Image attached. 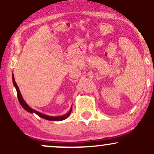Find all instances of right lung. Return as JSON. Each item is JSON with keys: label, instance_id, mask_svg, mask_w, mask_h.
I'll use <instances>...</instances> for the list:
<instances>
[{"label": "right lung", "instance_id": "1", "mask_svg": "<svg viewBox=\"0 0 154 154\" xmlns=\"http://www.w3.org/2000/svg\"><path fill=\"white\" fill-rule=\"evenodd\" d=\"M12 79H13V85H14L15 88H16V89L17 96H18L19 103H20V105H21L22 107L23 108V109L26 110V111L29 112V113H35V114H37L39 117L42 118V119H46V120L55 121H60L65 120V119H67V118L69 116V115L71 114V111H72V106H71V109L69 110V111H68V113H66V114H64V115H62V116H50L43 114V113H40V112L33 109H32V108L30 107V106H28L27 103H26V102L25 101L24 99H23V98L22 95H21V94H20V90H19V88H18V85L16 84V81H15V79H14V75H13H13H12Z\"/></svg>", "mask_w": 154, "mask_h": 154}]
</instances>
